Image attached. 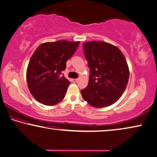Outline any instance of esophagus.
<instances>
[{"label": "esophagus", "instance_id": "esophagus-1", "mask_svg": "<svg viewBox=\"0 0 157 157\" xmlns=\"http://www.w3.org/2000/svg\"><path fill=\"white\" fill-rule=\"evenodd\" d=\"M72 81L73 82H75H75H78V79H72Z\"/></svg>", "mask_w": 157, "mask_h": 157}]
</instances>
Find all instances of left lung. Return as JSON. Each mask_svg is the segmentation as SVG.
Returning <instances> with one entry per match:
<instances>
[{
	"instance_id": "8db88e82",
	"label": "left lung",
	"mask_w": 157,
	"mask_h": 157,
	"mask_svg": "<svg viewBox=\"0 0 157 157\" xmlns=\"http://www.w3.org/2000/svg\"><path fill=\"white\" fill-rule=\"evenodd\" d=\"M82 46L90 74L82 96L95 108L111 106L120 99L128 82L125 56L118 47L106 42L88 41Z\"/></svg>"
}]
</instances>
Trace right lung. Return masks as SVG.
I'll return each instance as SVG.
<instances>
[{
    "instance_id": "obj_1",
    "label": "right lung",
    "mask_w": 157,
    "mask_h": 157,
    "mask_svg": "<svg viewBox=\"0 0 157 157\" xmlns=\"http://www.w3.org/2000/svg\"><path fill=\"white\" fill-rule=\"evenodd\" d=\"M79 44V41L59 40L41 44L36 49L26 77L29 92L37 101L53 106L63 99L71 82L61 73Z\"/></svg>"
}]
</instances>
